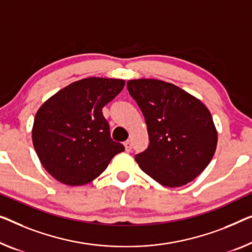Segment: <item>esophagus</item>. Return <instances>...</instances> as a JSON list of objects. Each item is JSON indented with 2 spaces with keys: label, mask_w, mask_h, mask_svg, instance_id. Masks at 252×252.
Returning <instances> with one entry per match:
<instances>
[{
  "label": "esophagus",
  "mask_w": 252,
  "mask_h": 252,
  "mask_svg": "<svg viewBox=\"0 0 252 252\" xmlns=\"http://www.w3.org/2000/svg\"><path fill=\"white\" fill-rule=\"evenodd\" d=\"M125 147H126V150L127 153L131 152V149H132V144H131L130 140H126L125 142Z\"/></svg>",
  "instance_id": "obj_1"
}]
</instances>
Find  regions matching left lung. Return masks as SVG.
<instances>
[{
    "label": "left lung",
    "mask_w": 252,
    "mask_h": 252,
    "mask_svg": "<svg viewBox=\"0 0 252 252\" xmlns=\"http://www.w3.org/2000/svg\"><path fill=\"white\" fill-rule=\"evenodd\" d=\"M126 87L148 130V148L134 156L141 170L168 188L196 179L210 163L217 145L208 108L178 86L157 79L129 80Z\"/></svg>",
    "instance_id": "8db88e82"
}]
</instances>
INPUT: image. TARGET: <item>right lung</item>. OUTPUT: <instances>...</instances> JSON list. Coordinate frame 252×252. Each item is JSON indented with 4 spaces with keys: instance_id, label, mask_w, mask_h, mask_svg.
<instances>
[{
    "instance_id": "right-lung-1",
    "label": "right lung",
    "mask_w": 252,
    "mask_h": 252,
    "mask_svg": "<svg viewBox=\"0 0 252 252\" xmlns=\"http://www.w3.org/2000/svg\"><path fill=\"white\" fill-rule=\"evenodd\" d=\"M125 84L121 79H82L59 90L37 111L33 147L45 170L58 181L87 185L125 150L111 138L102 112Z\"/></svg>"
}]
</instances>
